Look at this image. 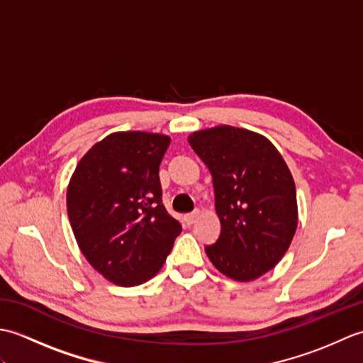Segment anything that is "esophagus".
<instances>
[{
    "instance_id": "34e87169",
    "label": "esophagus",
    "mask_w": 363,
    "mask_h": 363,
    "mask_svg": "<svg viewBox=\"0 0 363 363\" xmlns=\"http://www.w3.org/2000/svg\"><path fill=\"white\" fill-rule=\"evenodd\" d=\"M199 215H201V212L196 209V211H194L191 213H187L186 217H184V220H186V223L190 226V225H194V223L199 218Z\"/></svg>"
}]
</instances>
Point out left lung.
Returning <instances> with one entry per match:
<instances>
[{"label":"left lung","mask_w":363,"mask_h":363,"mask_svg":"<svg viewBox=\"0 0 363 363\" xmlns=\"http://www.w3.org/2000/svg\"><path fill=\"white\" fill-rule=\"evenodd\" d=\"M189 143L212 174L221 223L207 257L230 279H257L284 257L296 233V189L287 164L267 137L242 128L196 130Z\"/></svg>","instance_id":"obj_1"}]
</instances>
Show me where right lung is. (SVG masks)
<instances>
[{"label":"right lung","mask_w":363,"mask_h":363,"mask_svg":"<svg viewBox=\"0 0 363 363\" xmlns=\"http://www.w3.org/2000/svg\"><path fill=\"white\" fill-rule=\"evenodd\" d=\"M172 138L126 130L95 143L67 189L73 234L107 281L140 285L157 274L181 234L162 204L159 165Z\"/></svg>","instance_id":"obj_1"}]
</instances>
